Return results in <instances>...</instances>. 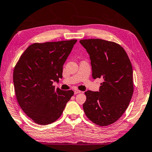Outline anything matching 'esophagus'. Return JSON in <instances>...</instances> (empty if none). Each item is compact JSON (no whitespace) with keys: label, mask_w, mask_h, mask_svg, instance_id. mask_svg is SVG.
Masks as SVG:
<instances>
[{"label":"esophagus","mask_w":152,"mask_h":152,"mask_svg":"<svg viewBox=\"0 0 152 152\" xmlns=\"http://www.w3.org/2000/svg\"><path fill=\"white\" fill-rule=\"evenodd\" d=\"M81 93V91H80L79 90H75V91H74V93H75V94H78V93Z\"/></svg>","instance_id":"obj_1"}]
</instances>
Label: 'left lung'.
Returning <instances> with one entry per match:
<instances>
[{"label":"left lung","mask_w":152,"mask_h":152,"mask_svg":"<svg viewBox=\"0 0 152 152\" xmlns=\"http://www.w3.org/2000/svg\"><path fill=\"white\" fill-rule=\"evenodd\" d=\"M88 53L94 79H102L99 91H87L83 108L87 118L101 126L121 118L128 108L134 91L133 70L124 48L101 39H81Z\"/></svg>","instance_id":"8db88e82"}]
</instances>
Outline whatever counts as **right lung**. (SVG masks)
I'll use <instances>...</instances> for the list:
<instances>
[{"label":"right lung","instance_id":"obj_1","mask_svg":"<svg viewBox=\"0 0 152 152\" xmlns=\"http://www.w3.org/2000/svg\"><path fill=\"white\" fill-rule=\"evenodd\" d=\"M77 39L35 43L28 46L14 69L13 82L20 107L34 122L47 125L57 121L72 90L55 88L62 78L63 65Z\"/></svg>","mask_w":152,"mask_h":152}]
</instances>
